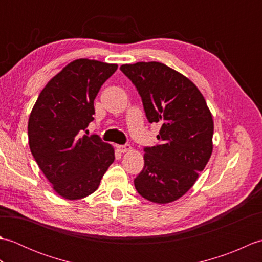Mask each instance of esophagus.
Listing matches in <instances>:
<instances>
[{"mask_svg":"<svg viewBox=\"0 0 262 262\" xmlns=\"http://www.w3.org/2000/svg\"><path fill=\"white\" fill-rule=\"evenodd\" d=\"M117 149L120 153H126V152H129L132 149V146L130 145H117Z\"/></svg>","mask_w":262,"mask_h":262,"instance_id":"34e87169","label":"esophagus"}]
</instances>
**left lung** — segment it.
I'll use <instances>...</instances> for the list:
<instances>
[{"label":"left lung","mask_w":262,"mask_h":262,"mask_svg":"<svg viewBox=\"0 0 262 262\" xmlns=\"http://www.w3.org/2000/svg\"><path fill=\"white\" fill-rule=\"evenodd\" d=\"M137 88L149 122H160V144L144 151L134 185L142 197L168 204L182 197L213 152L214 120L202 92L179 72L159 62L120 66Z\"/></svg>","instance_id":"left-lung-1"}]
</instances>
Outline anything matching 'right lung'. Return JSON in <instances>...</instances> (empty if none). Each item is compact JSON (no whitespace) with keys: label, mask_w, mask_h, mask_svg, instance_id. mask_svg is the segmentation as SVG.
Wrapping results in <instances>:
<instances>
[{"label":"right lung","mask_w":262,"mask_h":262,"mask_svg":"<svg viewBox=\"0 0 262 262\" xmlns=\"http://www.w3.org/2000/svg\"><path fill=\"white\" fill-rule=\"evenodd\" d=\"M117 64L80 58L68 64L39 94L28 120V140L39 169L60 197L84 198L97 190L115 160L98 136H82L93 120L100 88Z\"/></svg>","instance_id":"add662e5"}]
</instances>
